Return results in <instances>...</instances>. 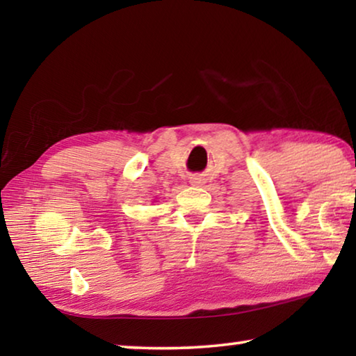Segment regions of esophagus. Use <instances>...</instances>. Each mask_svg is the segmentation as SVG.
I'll return each instance as SVG.
<instances>
[{
    "label": "esophagus",
    "instance_id": "1",
    "mask_svg": "<svg viewBox=\"0 0 356 356\" xmlns=\"http://www.w3.org/2000/svg\"><path fill=\"white\" fill-rule=\"evenodd\" d=\"M191 182H193V184H201V179H200V177H193Z\"/></svg>",
    "mask_w": 356,
    "mask_h": 356
}]
</instances>
